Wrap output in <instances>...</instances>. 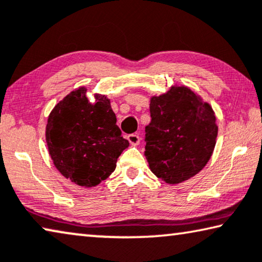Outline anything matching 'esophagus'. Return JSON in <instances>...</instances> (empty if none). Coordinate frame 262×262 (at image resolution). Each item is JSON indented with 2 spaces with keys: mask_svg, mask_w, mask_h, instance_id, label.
Here are the masks:
<instances>
[{
  "mask_svg": "<svg viewBox=\"0 0 262 262\" xmlns=\"http://www.w3.org/2000/svg\"><path fill=\"white\" fill-rule=\"evenodd\" d=\"M127 140H128V142H130L131 145H138L139 142H140V138H139L138 135L132 134V135H128L127 136Z\"/></svg>",
  "mask_w": 262,
  "mask_h": 262,
  "instance_id": "esophagus-1",
  "label": "esophagus"
}]
</instances>
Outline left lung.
I'll use <instances>...</instances> for the list:
<instances>
[{
	"label": "left lung",
	"instance_id": "1",
	"mask_svg": "<svg viewBox=\"0 0 262 262\" xmlns=\"http://www.w3.org/2000/svg\"><path fill=\"white\" fill-rule=\"evenodd\" d=\"M145 157L151 172L176 185L191 179L208 163L218 136L212 106L186 85H172L150 98Z\"/></svg>",
	"mask_w": 262,
	"mask_h": 262
}]
</instances>
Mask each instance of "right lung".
<instances>
[{
  "mask_svg": "<svg viewBox=\"0 0 262 262\" xmlns=\"http://www.w3.org/2000/svg\"><path fill=\"white\" fill-rule=\"evenodd\" d=\"M79 86L56 104L46 127L48 151L55 167L78 186H97L115 171L128 146L116 125L117 118L105 95L86 97Z\"/></svg>",
  "mask_w": 262,
  "mask_h": 262,
  "instance_id": "obj_1",
  "label": "right lung"
}]
</instances>
